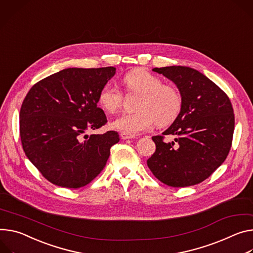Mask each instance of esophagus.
Masks as SVG:
<instances>
[{"label": "esophagus", "instance_id": "34e87169", "mask_svg": "<svg viewBox=\"0 0 253 253\" xmlns=\"http://www.w3.org/2000/svg\"><path fill=\"white\" fill-rule=\"evenodd\" d=\"M120 136H121L122 139H131V138H134V137H135L134 135L129 134V133H125V132H121Z\"/></svg>", "mask_w": 253, "mask_h": 253}]
</instances>
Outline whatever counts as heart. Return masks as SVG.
Listing matches in <instances>:
<instances>
[{"label":"heart","mask_w":253,"mask_h":253,"mask_svg":"<svg viewBox=\"0 0 253 253\" xmlns=\"http://www.w3.org/2000/svg\"><path fill=\"white\" fill-rule=\"evenodd\" d=\"M123 84L129 94H139L135 113H125L112 123L121 132L137 134L150 129L154 123L167 126L174 121L181 108V96L172 85L163 84L155 75L142 68L126 74ZM122 91L111 84L102 86L98 95L100 106L109 113L118 111L123 104Z\"/></svg>","instance_id":"b5f03b06"}]
</instances>
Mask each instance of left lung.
Masks as SVG:
<instances>
[{
  "instance_id": "obj_1",
  "label": "left lung",
  "mask_w": 253,
  "mask_h": 253,
  "mask_svg": "<svg viewBox=\"0 0 253 253\" xmlns=\"http://www.w3.org/2000/svg\"><path fill=\"white\" fill-rule=\"evenodd\" d=\"M179 89L178 116L163 135L152 137L155 152L147 159L153 175L173 188L190 187L208 178L226 159L232 145L234 113L230 99L215 83L194 68H153ZM172 134L175 140L164 141Z\"/></svg>"
}]
</instances>
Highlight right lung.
I'll return each instance as SVG.
<instances>
[{"mask_svg":"<svg viewBox=\"0 0 253 253\" xmlns=\"http://www.w3.org/2000/svg\"><path fill=\"white\" fill-rule=\"evenodd\" d=\"M116 73L113 66L65 68L36 83L20 110L23 149L40 173L67 189L86 186L104 169L116 131L84 135L106 125L98 95Z\"/></svg>","mask_w":253,"mask_h":253,"instance_id":"right-lung-1","label":"right lung"}]
</instances>
